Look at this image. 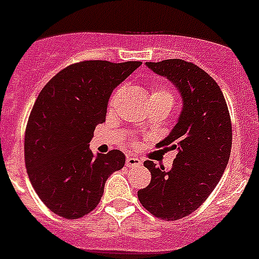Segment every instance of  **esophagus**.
Returning <instances> with one entry per match:
<instances>
[{
  "label": "esophagus",
  "instance_id": "34e87169",
  "mask_svg": "<svg viewBox=\"0 0 259 259\" xmlns=\"http://www.w3.org/2000/svg\"><path fill=\"white\" fill-rule=\"evenodd\" d=\"M141 159L140 158H137V156H127L126 158V166L127 167H133V166H140L141 164Z\"/></svg>",
  "mask_w": 259,
  "mask_h": 259
}]
</instances>
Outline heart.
<instances>
[{
  "label": "heart",
  "mask_w": 259,
  "mask_h": 259,
  "mask_svg": "<svg viewBox=\"0 0 259 259\" xmlns=\"http://www.w3.org/2000/svg\"><path fill=\"white\" fill-rule=\"evenodd\" d=\"M119 93H121V89H117L116 92L113 93L112 99H110V105H114V104H116V100H117V97H118ZM150 99H151V101H155V100H158V101H167V103H170L171 105L174 104L172 93L168 92V91H166V89H163V88L154 89Z\"/></svg>",
  "instance_id": "1"
}]
</instances>
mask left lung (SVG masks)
<instances>
[{"label": "left lung", "instance_id": "left-lung-1", "mask_svg": "<svg viewBox=\"0 0 259 259\" xmlns=\"http://www.w3.org/2000/svg\"><path fill=\"white\" fill-rule=\"evenodd\" d=\"M146 66L170 80L183 101L174 129L159 142V147L178 151L172 166L164 170L146 160L151 182L138 191L150 213L172 221L196 210L223 177L232 149V123L220 87L205 71L182 59Z\"/></svg>", "mask_w": 259, "mask_h": 259}]
</instances>
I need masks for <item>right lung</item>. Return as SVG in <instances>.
I'll list each match as a JSON object with an SVG mask.
<instances>
[{"instance_id":"add662e5","label":"right lung","mask_w":259,"mask_h":259,"mask_svg":"<svg viewBox=\"0 0 259 259\" xmlns=\"http://www.w3.org/2000/svg\"><path fill=\"white\" fill-rule=\"evenodd\" d=\"M141 62L87 60L56 73L40 91L25 133L29 179L47 208L73 220L100 203L106 179L125 164L119 150L95 154L93 132L106 117L113 89Z\"/></svg>"}]
</instances>
